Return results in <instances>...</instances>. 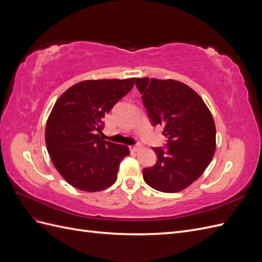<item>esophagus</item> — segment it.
Masks as SVG:
<instances>
[{
	"label": "esophagus",
	"instance_id": "34e87169",
	"mask_svg": "<svg viewBox=\"0 0 262 262\" xmlns=\"http://www.w3.org/2000/svg\"><path fill=\"white\" fill-rule=\"evenodd\" d=\"M141 148V145L138 143L136 145H131L130 146V150H132V152H138V150Z\"/></svg>",
	"mask_w": 262,
	"mask_h": 262
}]
</instances>
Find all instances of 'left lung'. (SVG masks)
Returning a JSON list of instances; mask_svg holds the SVG:
<instances>
[{
    "label": "left lung",
    "instance_id": "8db88e82",
    "mask_svg": "<svg viewBox=\"0 0 262 262\" xmlns=\"http://www.w3.org/2000/svg\"><path fill=\"white\" fill-rule=\"evenodd\" d=\"M136 85L153 125H162L166 147H153L157 162L143 169L146 184L178 192L199 178L215 152V123L203 99L175 80L137 78Z\"/></svg>",
    "mask_w": 262,
    "mask_h": 262
}]
</instances>
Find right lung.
Instances as JSON below:
<instances>
[{
	"label": "right lung",
	"mask_w": 262,
	"mask_h": 262,
	"mask_svg": "<svg viewBox=\"0 0 262 262\" xmlns=\"http://www.w3.org/2000/svg\"><path fill=\"white\" fill-rule=\"evenodd\" d=\"M136 78L89 80L55 101L46 125V145L60 175L76 189L100 191L117 180L128 146L102 140L104 118L128 94Z\"/></svg>",
	"instance_id": "add662e5"
}]
</instances>
